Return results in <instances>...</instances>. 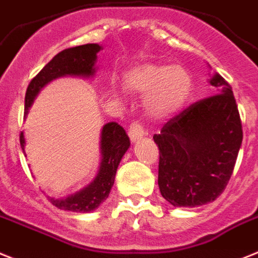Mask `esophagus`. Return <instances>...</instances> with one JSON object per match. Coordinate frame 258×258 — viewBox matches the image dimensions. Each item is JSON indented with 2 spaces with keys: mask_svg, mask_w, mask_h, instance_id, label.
<instances>
[{
  "mask_svg": "<svg viewBox=\"0 0 258 258\" xmlns=\"http://www.w3.org/2000/svg\"><path fill=\"white\" fill-rule=\"evenodd\" d=\"M127 134H129V137H131L132 141L141 140V138L145 136L144 126H142V124L138 122V121H134V122H132V124L129 125Z\"/></svg>",
  "mask_w": 258,
  "mask_h": 258,
  "instance_id": "1",
  "label": "esophagus"
}]
</instances>
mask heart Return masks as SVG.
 <instances>
[{"label":"heart","instance_id":"heart-1","mask_svg":"<svg viewBox=\"0 0 258 258\" xmlns=\"http://www.w3.org/2000/svg\"><path fill=\"white\" fill-rule=\"evenodd\" d=\"M125 85L133 91L147 94L146 109L155 118L177 113L192 91V78L180 66H138L125 76Z\"/></svg>","mask_w":258,"mask_h":258}]
</instances>
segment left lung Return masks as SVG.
<instances>
[{
    "label": "left lung",
    "mask_w": 258,
    "mask_h": 258,
    "mask_svg": "<svg viewBox=\"0 0 258 258\" xmlns=\"http://www.w3.org/2000/svg\"><path fill=\"white\" fill-rule=\"evenodd\" d=\"M214 94L169 118L154 141L159 147L158 184L173 206L215 201L234 172L243 129L232 87L213 73Z\"/></svg>",
    "instance_id": "left-lung-1"
}]
</instances>
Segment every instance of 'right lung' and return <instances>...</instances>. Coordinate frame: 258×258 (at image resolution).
Instances as JSON below:
<instances>
[{"label": "right lung", "instance_id": "right-lung-1", "mask_svg": "<svg viewBox=\"0 0 258 258\" xmlns=\"http://www.w3.org/2000/svg\"><path fill=\"white\" fill-rule=\"evenodd\" d=\"M102 49L99 44H85L79 47L63 49L44 66L37 76L31 79L24 98V112L34 102L35 96L39 94L44 86L52 79L63 76L91 77L95 73L96 53ZM22 149L24 147L23 133L19 136ZM131 146V141L124 127L117 122H108L103 126L100 149H102V163L95 180L86 186L81 192L70 196L63 200L49 198L52 205L62 210L76 211V213H89L95 210L99 205L107 200L108 195L114 182L116 171L120 164L121 158ZM24 151V149H23Z\"/></svg>", "mask_w": 258, "mask_h": 258}]
</instances>
